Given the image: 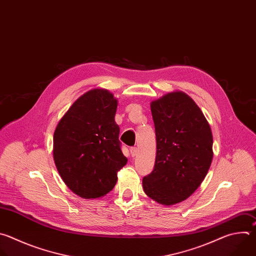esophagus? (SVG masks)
I'll use <instances>...</instances> for the list:
<instances>
[{
    "label": "esophagus",
    "mask_w": 256,
    "mask_h": 256,
    "mask_svg": "<svg viewBox=\"0 0 256 256\" xmlns=\"http://www.w3.org/2000/svg\"><path fill=\"white\" fill-rule=\"evenodd\" d=\"M130 153H131V156L134 158V156H137V153H138V148L137 147H131L130 148Z\"/></svg>",
    "instance_id": "34e87169"
}]
</instances>
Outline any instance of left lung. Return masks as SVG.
<instances>
[{
    "label": "left lung",
    "mask_w": 256,
    "mask_h": 256,
    "mask_svg": "<svg viewBox=\"0 0 256 256\" xmlns=\"http://www.w3.org/2000/svg\"><path fill=\"white\" fill-rule=\"evenodd\" d=\"M150 108L156 158L142 186L149 198L170 206L192 194L207 176L213 160L212 131L194 100L182 92L152 100Z\"/></svg>",
    "instance_id": "1"
}]
</instances>
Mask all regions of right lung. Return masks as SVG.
Wrapping results in <instances>:
<instances>
[{"label": "right lung", "mask_w": 256, "mask_h": 256, "mask_svg": "<svg viewBox=\"0 0 256 256\" xmlns=\"http://www.w3.org/2000/svg\"><path fill=\"white\" fill-rule=\"evenodd\" d=\"M117 100L107 90L80 96L60 120L54 134V158L66 184L84 198L106 196L127 164L115 122Z\"/></svg>", "instance_id": "1"}]
</instances>
